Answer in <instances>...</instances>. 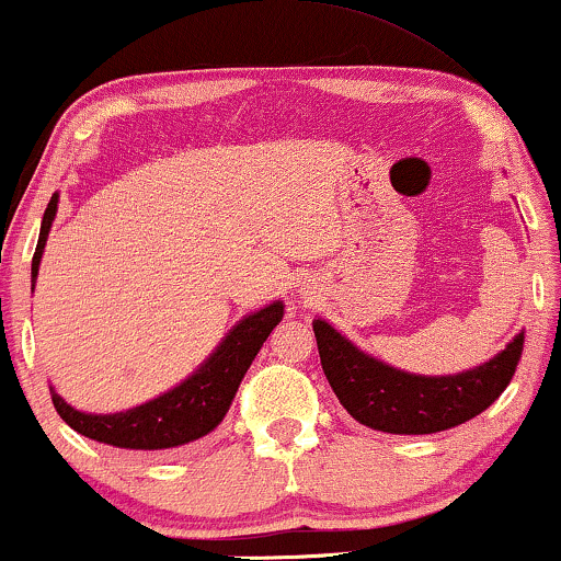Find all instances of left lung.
I'll return each instance as SVG.
<instances>
[{
	"label": "left lung",
	"instance_id": "1",
	"mask_svg": "<svg viewBox=\"0 0 561 561\" xmlns=\"http://www.w3.org/2000/svg\"><path fill=\"white\" fill-rule=\"evenodd\" d=\"M321 368L342 408L383 434H436L470 421L499 400L515 376L525 334L483 366L451 376L408 374L357 350L332 323L313 321Z\"/></svg>",
	"mask_w": 561,
	"mask_h": 561
}]
</instances>
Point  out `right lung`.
Here are the masks:
<instances>
[{"mask_svg":"<svg viewBox=\"0 0 561 561\" xmlns=\"http://www.w3.org/2000/svg\"><path fill=\"white\" fill-rule=\"evenodd\" d=\"M57 204L59 195L54 193L44 211L42 234H38L36 253H33V285H36L38 266H42V255L46 248V238H49L51 221L57 216ZM282 316H285L282 300L268 302L266 308L245 316V319L229 329V334L219 342V347L201 363V368L195 374L187 376L185 381H180L174 389L138 404V408L125 410V413H80V410L67 404L51 389L54 410H57L59 417L72 431L93 438V442L112 444V447L119 449L161 451L191 444L195 438L211 434L225 421L229 404H232L234 394H238L242 376L251 368L253 357L259 355L263 342L274 332Z\"/></svg>","mask_w":561,"mask_h":561,"instance_id":"right-lung-1","label":"right lung"}]
</instances>
